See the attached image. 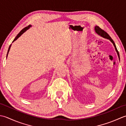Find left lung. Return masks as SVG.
I'll return each mask as SVG.
<instances>
[{
	"label": "left lung",
	"instance_id": "1",
	"mask_svg": "<svg viewBox=\"0 0 126 126\" xmlns=\"http://www.w3.org/2000/svg\"><path fill=\"white\" fill-rule=\"evenodd\" d=\"M94 30H95V32L98 35L101 36L102 37L105 38H107V39H108V40H109L110 41H111V42L112 43V44H113V45L114 46L115 49V50H116V53L117 54L118 57H119V60H120L119 53V52H118V50L117 49L116 47V45H115V43L114 42V41L112 40V38L110 37V36L108 34V33H107L106 32H104V30H103L102 29H101V28H100L98 26H95V27H94Z\"/></svg>",
	"mask_w": 126,
	"mask_h": 126
}]
</instances>
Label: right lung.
Instances as JSON below:
<instances>
[{
	"instance_id": "obj_1",
	"label": "right lung",
	"mask_w": 126,
	"mask_h": 126,
	"mask_svg": "<svg viewBox=\"0 0 126 126\" xmlns=\"http://www.w3.org/2000/svg\"><path fill=\"white\" fill-rule=\"evenodd\" d=\"M32 25H28V26L27 27H25V28H24V29H23L19 32V34L17 35V36H16V37H15V38L14 40V41H13L12 42H14V41H15L17 40L18 39V38L20 36H21L23 34L24 32H26V31H27V30L29 29V28H30L31 27H32ZM11 45H10V46H9V49H8V51H7V55H6V59H7V55H8V54H9V51H10V48H11Z\"/></svg>"
}]
</instances>
